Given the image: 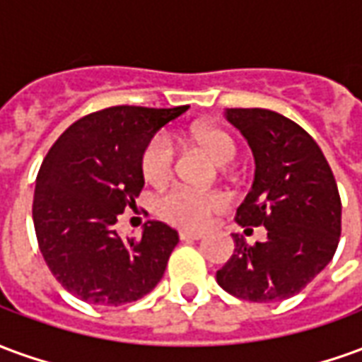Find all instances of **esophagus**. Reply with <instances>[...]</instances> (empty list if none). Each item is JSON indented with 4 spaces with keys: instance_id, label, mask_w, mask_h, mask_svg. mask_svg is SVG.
I'll list each match as a JSON object with an SVG mask.
<instances>
[{
    "instance_id": "34e87169",
    "label": "esophagus",
    "mask_w": 362,
    "mask_h": 362,
    "mask_svg": "<svg viewBox=\"0 0 362 362\" xmlns=\"http://www.w3.org/2000/svg\"><path fill=\"white\" fill-rule=\"evenodd\" d=\"M204 233H194V230H180V240L188 243V240H202Z\"/></svg>"
}]
</instances>
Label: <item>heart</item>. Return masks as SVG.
Wrapping results in <instances>:
<instances>
[{"label": "heart", "mask_w": 362, "mask_h": 362, "mask_svg": "<svg viewBox=\"0 0 362 362\" xmlns=\"http://www.w3.org/2000/svg\"><path fill=\"white\" fill-rule=\"evenodd\" d=\"M192 141L205 151L221 166L230 165L236 157V143L221 127H196L192 132ZM173 143L165 135L151 137L141 151V174L153 186H163L174 174ZM225 207V199L219 194H204L197 189L174 188L158 199L157 213L170 225L182 228H204L215 213Z\"/></svg>", "instance_id": "1"}]
</instances>
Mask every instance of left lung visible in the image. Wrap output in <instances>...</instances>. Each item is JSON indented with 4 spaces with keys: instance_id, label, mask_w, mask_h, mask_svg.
Masks as SVG:
<instances>
[{
    "instance_id": "1",
    "label": "left lung",
    "mask_w": 362,
    "mask_h": 362,
    "mask_svg": "<svg viewBox=\"0 0 362 362\" xmlns=\"http://www.w3.org/2000/svg\"><path fill=\"white\" fill-rule=\"evenodd\" d=\"M225 118L244 135L256 163L236 223L246 230L264 225L267 238L248 246L233 235L235 254L217 272V283L252 303L285 300L334 258L341 235L334 173L318 143L293 119L266 108H227Z\"/></svg>"
}]
</instances>
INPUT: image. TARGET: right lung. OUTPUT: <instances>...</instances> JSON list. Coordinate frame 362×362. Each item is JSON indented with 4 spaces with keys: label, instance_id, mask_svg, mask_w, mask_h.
I'll use <instances>...</instances> for the list:
<instances>
[{
    "label": "right lung",
    "instance_id": "1",
    "mask_svg": "<svg viewBox=\"0 0 362 362\" xmlns=\"http://www.w3.org/2000/svg\"><path fill=\"white\" fill-rule=\"evenodd\" d=\"M188 106H112L77 119L59 135L36 178L33 221L54 277L98 306L134 303L157 287L178 233L149 221L141 238H122L118 215L135 207L141 151Z\"/></svg>",
    "mask_w": 362,
    "mask_h": 362
}]
</instances>
